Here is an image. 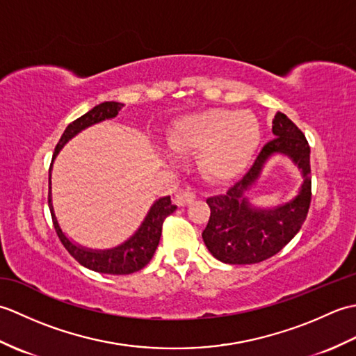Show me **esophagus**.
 Wrapping results in <instances>:
<instances>
[{
    "mask_svg": "<svg viewBox=\"0 0 356 356\" xmlns=\"http://www.w3.org/2000/svg\"><path fill=\"white\" fill-rule=\"evenodd\" d=\"M194 199H195V194L193 191H190V190L179 191L176 194V203H177L179 207H186L188 203H191Z\"/></svg>",
    "mask_w": 356,
    "mask_h": 356,
    "instance_id": "obj_1",
    "label": "esophagus"
}]
</instances>
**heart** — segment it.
<instances>
[{
  "mask_svg": "<svg viewBox=\"0 0 356 356\" xmlns=\"http://www.w3.org/2000/svg\"><path fill=\"white\" fill-rule=\"evenodd\" d=\"M261 128L252 113L209 108L179 119L166 134L180 154H199L202 170L214 180L243 171L260 143Z\"/></svg>",
  "mask_w": 356,
  "mask_h": 356,
  "instance_id": "obj_1",
  "label": "heart"
}]
</instances>
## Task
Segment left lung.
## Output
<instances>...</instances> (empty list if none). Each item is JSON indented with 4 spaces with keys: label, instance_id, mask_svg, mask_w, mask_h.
Wrapping results in <instances>:
<instances>
[{
    "label": "left lung",
    "instance_id": "obj_1",
    "mask_svg": "<svg viewBox=\"0 0 356 356\" xmlns=\"http://www.w3.org/2000/svg\"><path fill=\"white\" fill-rule=\"evenodd\" d=\"M272 133L275 138L261 148L243 179L226 194L207 200L211 216L202 237L208 251L223 263L254 264L269 259L289 243L306 220L312 197L311 148L305 134L284 113L278 111L274 116ZM277 154L289 156L299 166L304 184L299 194L283 206L254 207L247 191L258 179L262 166Z\"/></svg>",
    "mask_w": 356,
    "mask_h": 356
}]
</instances>
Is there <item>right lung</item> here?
I'll return each instance as SVG.
<instances>
[{
    "label": "right lung",
    "instance_id": "right-lung-1",
    "mask_svg": "<svg viewBox=\"0 0 356 356\" xmlns=\"http://www.w3.org/2000/svg\"><path fill=\"white\" fill-rule=\"evenodd\" d=\"M122 107L124 104L120 102H102L99 105H96V107H93L90 111H87L86 115H82L76 120H73V122L65 128L64 134L58 142L55 153H53L51 165L56 156L59 154V151H61L65 143L73 139L74 136L81 133L82 130H86L88 127L102 122V120L116 118ZM51 165L49 170V208L51 220L59 240H61V243L73 259L79 264H82V266H86L95 272L111 275L133 274V272H138L142 268H145L149 260L153 259L159 240H161L163 220L170 214H172L177 208L171 203L170 195L157 199L153 205H151L138 231H136L130 238L125 240L122 245L111 249H102V251L101 249L84 248L81 245H76L74 241L67 237L64 231L61 229V226L58 223L55 209H53L51 203Z\"/></svg>",
    "mask_w": 356,
    "mask_h": 356
}]
</instances>
